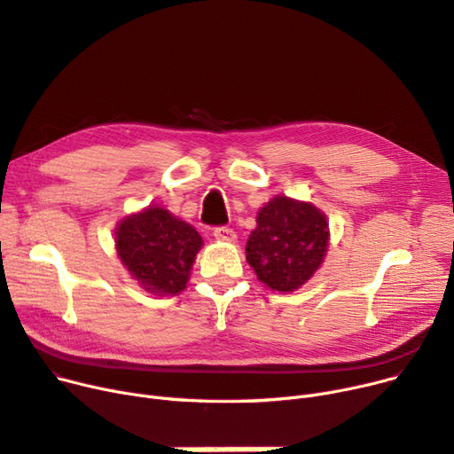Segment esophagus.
Listing matches in <instances>:
<instances>
[{
    "label": "esophagus",
    "mask_w": 454,
    "mask_h": 454,
    "mask_svg": "<svg viewBox=\"0 0 454 454\" xmlns=\"http://www.w3.org/2000/svg\"><path fill=\"white\" fill-rule=\"evenodd\" d=\"M213 235L215 239L219 241H226V243H235V239H238V235H235V231L231 228H226V226H219L213 230Z\"/></svg>",
    "instance_id": "obj_1"
}]
</instances>
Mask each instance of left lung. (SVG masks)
<instances>
[{"mask_svg": "<svg viewBox=\"0 0 454 454\" xmlns=\"http://www.w3.org/2000/svg\"><path fill=\"white\" fill-rule=\"evenodd\" d=\"M255 223L245 250L260 282L278 293L304 286L326 255L330 231L325 213L280 194L258 211Z\"/></svg>", "mask_w": 454, "mask_h": 454, "instance_id": "8db88e82", "label": "left lung"}]
</instances>
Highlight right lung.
I'll return each mask as SVG.
<instances>
[{"label": "right lung", "mask_w": 454, "mask_h": 454, "mask_svg": "<svg viewBox=\"0 0 454 454\" xmlns=\"http://www.w3.org/2000/svg\"><path fill=\"white\" fill-rule=\"evenodd\" d=\"M202 245L199 231L160 206L124 216L114 230L116 254L131 278L160 297L185 289Z\"/></svg>", "instance_id": "obj_1"}]
</instances>
